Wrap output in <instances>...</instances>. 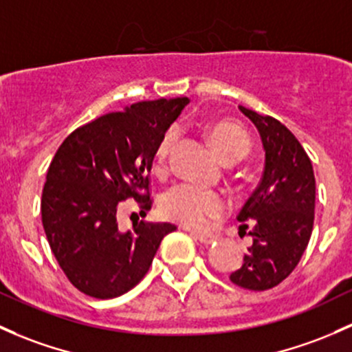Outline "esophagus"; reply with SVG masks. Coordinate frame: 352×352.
<instances>
[{
	"mask_svg": "<svg viewBox=\"0 0 352 352\" xmlns=\"http://www.w3.org/2000/svg\"><path fill=\"white\" fill-rule=\"evenodd\" d=\"M194 238L197 239L199 243H202V244H212V243H216L217 241V236L216 234H194Z\"/></svg>",
	"mask_w": 352,
	"mask_h": 352,
	"instance_id": "esophagus-1",
	"label": "esophagus"
}]
</instances>
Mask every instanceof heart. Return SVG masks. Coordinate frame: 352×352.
I'll list each match as a JSON object with an SVG mask.
<instances>
[{"label":"heart","instance_id":"heart-1","mask_svg":"<svg viewBox=\"0 0 352 352\" xmlns=\"http://www.w3.org/2000/svg\"><path fill=\"white\" fill-rule=\"evenodd\" d=\"M207 140L224 165H232L250 153L251 142L246 133L231 121H214L206 128ZM177 128L166 129L155 151V166L162 168L177 142ZM224 201L219 194L194 186H177L170 188L162 199V212L168 219L177 221L190 229H206L224 212Z\"/></svg>","mask_w":352,"mask_h":352}]
</instances>
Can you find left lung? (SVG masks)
Instances as JSON below:
<instances>
[{"mask_svg": "<svg viewBox=\"0 0 352 352\" xmlns=\"http://www.w3.org/2000/svg\"><path fill=\"white\" fill-rule=\"evenodd\" d=\"M260 133L265 150L261 182L239 212V228L253 224V244L231 282L261 292L282 283L300 261L314 228L316 177L294 133L272 116L239 106Z\"/></svg>", "mask_w": 352, "mask_h": 352, "instance_id": "8db88e82", "label": "left lung"}]
</instances>
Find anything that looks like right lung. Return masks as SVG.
Listing matches in <instances>:
<instances>
[{
    "mask_svg": "<svg viewBox=\"0 0 352 352\" xmlns=\"http://www.w3.org/2000/svg\"><path fill=\"white\" fill-rule=\"evenodd\" d=\"M188 98L142 101L77 128L47 172L42 224L52 253L70 283L94 298L126 294L146 275L168 223L118 228V206L135 199L151 207L148 173L158 142Z\"/></svg>",
    "mask_w": 352,
    "mask_h": 352,
    "instance_id": "right-lung-1",
    "label": "right lung"
}]
</instances>
